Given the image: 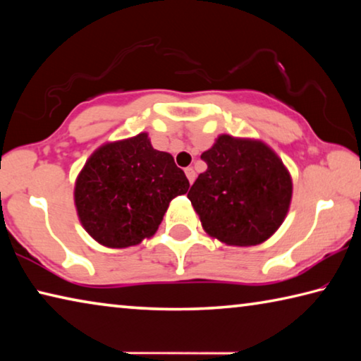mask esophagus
Listing matches in <instances>:
<instances>
[{"instance_id":"obj_1","label":"esophagus","mask_w":361,"mask_h":361,"mask_svg":"<svg viewBox=\"0 0 361 361\" xmlns=\"http://www.w3.org/2000/svg\"><path fill=\"white\" fill-rule=\"evenodd\" d=\"M185 173H186V176H188L189 183H191V185H192V181H194V178H195V172H194V169H192V167H188V169H185Z\"/></svg>"}]
</instances>
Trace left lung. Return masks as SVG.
<instances>
[{"label": "left lung", "mask_w": 361, "mask_h": 361, "mask_svg": "<svg viewBox=\"0 0 361 361\" xmlns=\"http://www.w3.org/2000/svg\"><path fill=\"white\" fill-rule=\"evenodd\" d=\"M207 170L188 192L200 223L228 245L267 240L283 223L291 200V176L269 146L231 135L200 156Z\"/></svg>", "instance_id": "left-lung-1"}]
</instances>
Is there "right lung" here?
Wrapping results in <instances>:
<instances>
[{"label": "right lung", "instance_id": "right-lung-1", "mask_svg": "<svg viewBox=\"0 0 361 361\" xmlns=\"http://www.w3.org/2000/svg\"><path fill=\"white\" fill-rule=\"evenodd\" d=\"M189 181L169 152L151 146L148 133L103 145L79 173L75 204L84 229L102 245H138L157 231L170 200Z\"/></svg>", "mask_w": 361, "mask_h": 361}]
</instances>
